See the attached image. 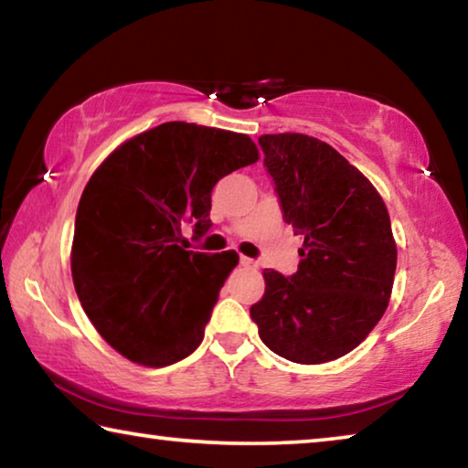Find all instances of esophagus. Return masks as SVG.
I'll return each mask as SVG.
<instances>
[{"label": "esophagus", "instance_id": "1", "mask_svg": "<svg viewBox=\"0 0 468 468\" xmlns=\"http://www.w3.org/2000/svg\"><path fill=\"white\" fill-rule=\"evenodd\" d=\"M239 264H241V266H256V262L251 261V258H246V256L239 258Z\"/></svg>", "mask_w": 468, "mask_h": 468}]
</instances>
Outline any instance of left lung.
Masks as SVG:
<instances>
[{"instance_id": "1", "label": "left lung", "mask_w": 468, "mask_h": 468, "mask_svg": "<svg viewBox=\"0 0 468 468\" xmlns=\"http://www.w3.org/2000/svg\"><path fill=\"white\" fill-rule=\"evenodd\" d=\"M281 212L303 237L293 274L264 271L250 308L264 346L298 365L341 358L388 308L396 241L388 207L358 168L329 144L300 133L258 139Z\"/></svg>"}]
</instances>
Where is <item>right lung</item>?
<instances>
[{
    "mask_svg": "<svg viewBox=\"0 0 468 468\" xmlns=\"http://www.w3.org/2000/svg\"><path fill=\"white\" fill-rule=\"evenodd\" d=\"M248 135L194 122H165L103 160L74 220L72 281L100 335L144 367H168L202 344L235 251L185 250L181 231L204 237L212 189L254 165Z\"/></svg>",
    "mask_w": 468,
    "mask_h": 468,
    "instance_id": "add662e5",
    "label": "right lung"
}]
</instances>
